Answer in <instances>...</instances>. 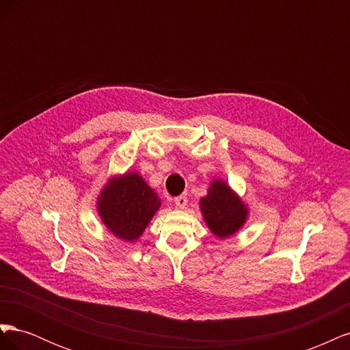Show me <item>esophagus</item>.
Wrapping results in <instances>:
<instances>
[{
  "instance_id": "1",
  "label": "esophagus",
  "mask_w": 350,
  "mask_h": 350,
  "mask_svg": "<svg viewBox=\"0 0 350 350\" xmlns=\"http://www.w3.org/2000/svg\"><path fill=\"white\" fill-rule=\"evenodd\" d=\"M175 204H176V207H179V208H185V206H187V197L185 196H178V197H175Z\"/></svg>"
}]
</instances>
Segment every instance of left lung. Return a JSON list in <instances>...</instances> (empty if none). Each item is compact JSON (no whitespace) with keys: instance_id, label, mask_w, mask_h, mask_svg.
Returning <instances> with one entry per match:
<instances>
[{"instance_id":"1","label":"left lung","mask_w":350,"mask_h":350,"mask_svg":"<svg viewBox=\"0 0 350 350\" xmlns=\"http://www.w3.org/2000/svg\"><path fill=\"white\" fill-rule=\"evenodd\" d=\"M200 203L208 228L219 238L234 235L247 219L245 206L221 181L211 184L208 196L201 198Z\"/></svg>"}]
</instances>
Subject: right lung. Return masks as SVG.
I'll return each instance as SVG.
<instances>
[{
	"mask_svg": "<svg viewBox=\"0 0 350 350\" xmlns=\"http://www.w3.org/2000/svg\"><path fill=\"white\" fill-rule=\"evenodd\" d=\"M159 206L161 200L142 176L129 174L105 187L98 208L112 234L134 241L143 234Z\"/></svg>",
	"mask_w": 350,
	"mask_h": 350,
	"instance_id": "1",
	"label": "right lung"
}]
</instances>
